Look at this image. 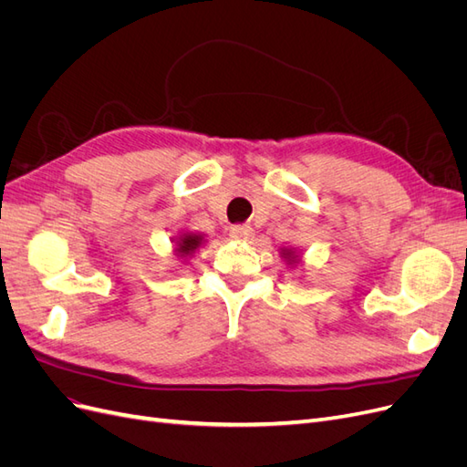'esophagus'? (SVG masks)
Wrapping results in <instances>:
<instances>
[{"label":"esophagus","mask_w":467,"mask_h":467,"mask_svg":"<svg viewBox=\"0 0 467 467\" xmlns=\"http://www.w3.org/2000/svg\"><path fill=\"white\" fill-rule=\"evenodd\" d=\"M230 235L234 239H249L253 235V230H251V225H247V223H237L230 230Z\"/></svg>","instance_id":"obj_1"}]
</instances>
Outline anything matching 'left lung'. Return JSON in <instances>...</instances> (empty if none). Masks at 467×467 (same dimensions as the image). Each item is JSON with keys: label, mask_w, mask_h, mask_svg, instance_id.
<instances>
[{"label": "left lung", "mask_w": 467, "mask_h": 467, "mask_svg": "<svg viewBox=\"0 0 467 467\" xmlns=\"http://www.w3.org/2000/svg\"><path fill=\"white\" fill-rule=\"evenodd\" d=\"M282 257L288 259V261H290V265H292V263H296V259H298V255H294V251H292V249H282Z\"/></svg>", "instance_id": "8db88e82"}]
</instances>
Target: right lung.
<instances>
[{
  "instance_id": "obj_1",
  "label": "right lung",
  "mask_w": 467,
  "mask_h": 467,
  "mask_svg": "<svg viewBox=\"0 0 467 467\" xmlns=\"http://www.w3.org/2000/svg\"><path fill=\"white\" fill-rule=\"evenodd\" d=\"M202 235H196V234H182L179 239H177V249L175 253L179 257H189L192 255V251L196 247L202 245Z\"/></svg>"
}]
</instances>
